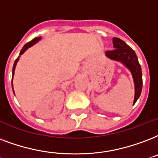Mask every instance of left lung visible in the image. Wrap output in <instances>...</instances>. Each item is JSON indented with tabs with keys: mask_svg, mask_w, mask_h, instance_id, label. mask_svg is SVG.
I'll list each match as a JSON object with an SVG mask.
<instances>
[{
	"mask_svg": "<svg viewBox=\"0 0 158 158\" xmlns=\"http://www.w3.org/2000/svg\"><path fill=\"white\" fill-rule=\"evenodd\" d=\"M113 44L114 49L106 52V56L110 59L119 61L129 68L134 78L135 85V96L134 105L140 96L143 87L141 66L139 64L137 55L131 48L118 38H113Z\"/></svg>",
	"mask_w": 158,
	"mask_h": 158,
	"instance_id": "obj_1",
	"label": "left lung"
}]
</instances>
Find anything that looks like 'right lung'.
<instances>
[{
	"label": "right lung",
	"mask_w": 158,
	"mask_h": 158,
	"mask_svg": "<svg viewBox=\"0 0 158 158\" xmlns=\"http://www.w3.org/2000/svg\"><path fill=\"white\" fill-rule=\"evenodd\" d=\"M40 39H41V38H40V37L35 38V39H34V40H31L30 42L27 43L26 44L24 45V47H23V48H22V49H21L20 52H19V56L23 54V53H24V52H25V51H26V49H28L29 48H30V47H31V46H33V45L35 44H36V43H37L38 41H39V40H40ZM18 61H19V57H17L16 59H15V62H14V66H13V69H12V76H14L15 68V66H16V63H17V62H18Z\"/></svg>",
	"instance_id": "add662e5"
}]
</instances>
